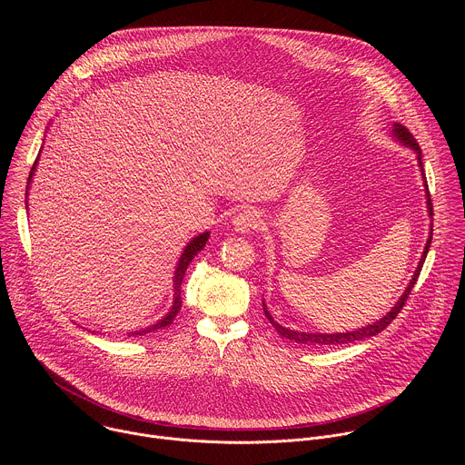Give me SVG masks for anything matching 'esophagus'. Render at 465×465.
<instances>
[{
    "label": "esophagus",
    "mask_w": 465,
    "mask_h": 465,
    "mask_svg": "<svg viewBox=\"0 0 465 465\" xmlns=\"http://www.w3.org/2000/svg\"><path fill=\"white\" fill-rule=\"evenodd\" d=\"M232 223H233L235 232H239V233H248V232L259 228V224H261L262 221H261L259 212H255V210H244V212L237 213Z\"/></svg>",
    "instance_id": "1"
}]
</instances>
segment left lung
I'll list each match as a JSON object with an SVG mask.
<instances>
[{
    "label": "left lung",
    "instance_id": "1",
    "mask_svg": "<svg viewBox=\"0 0 465 465\" xmlns=\"http://www.w3.org/2000/svg\"><path fill=\"white\" fill-rule=\"evenodd\" d=\"M391 134H393V138H395L397 142L403 143L405 147H411V149L418 154V163H420L421 173H423L421 149H420V145H418L416 138H414V136L411 134V132H409V128H407V126H403V124H400V123H393ZM423 178H425V173H423ZM425 189H427V210H429V215L432 217V201H430V194H429L427 180H425ZM430 241H432V232H430V235H429V239H427V244H425L423 255H421V259H420V262H418V269H416V272H414V276H412V280H411L409 287L405 289L403 296L395 302V305L391 307V311H390V312H386V316H384V318L377 320L375 323H370V325L361 327V329H357V331H346V333H333V335H331V333H303V331L287 329V327L280 325V323L272 318V314L267 311V307H264V303H262L264 316H267V318L271 320V323L276 327V331H278V333H280L283 339L292 341V342H296V344H307V346H339V344H341V346H342V344H350V342H355V341H362V339L375 337L377 333H381L382 329H386V327L391 323V320H393L397 314L401 312V309H403V305H405V302H407V298H409L411 291L414 289V285H416V282H418V276H420V272H421V267H423V262H425L427 252H429V248H430Z\"/></svg>",
    "mask_w": 465,
    "mask_h": 465
}]
</instances>
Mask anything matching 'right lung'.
I'll return each instance as SVG.
<instances>
[{"mask_svg":"<svg viewBox=\"0 0 465 465\" xmlns=\"http://www.w3.org/2000/svg\"><path fill=\"white\" fill-rule=\"evenodd\" d=\"M38 160H40V154L36 156V160H35V163H33V167H31V173H29V180H27V189H29V183H31V180H33V174H35V171H36V165H38ZM27 194V193H25ZM208 237H210V232H204V233H201V235H196V237H193L191 241H189V244L183 248V252H182V255H180V259H178V264H176V271H174V296H173V307H171V311L160 320V322H156L154 325H149V327H145V329H140V331H132V333H128V337H136V335H147V333H154V331H158V329H163V327H167V325H171L173 323V320H174V316L178 314V311H180V307H182V298H180V287H182V280H183V276H185V271H187V267H189V262H191V259L201 252L204 246H206V242H208Z\"/></svg>","mask_w":465,"mask_h":465,"instance_id":"right-lung-1","label":"right lung"}]
</instances>
